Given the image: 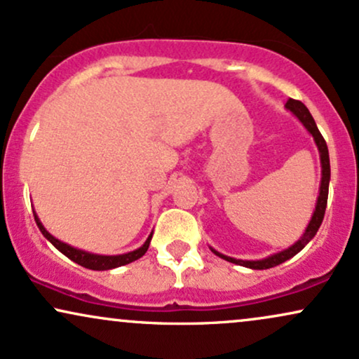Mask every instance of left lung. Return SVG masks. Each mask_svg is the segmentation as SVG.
<instances>
[{
	"label": "left lung",
	"instance_id": "8db88e82",
	"mask_svg": "<svg viewBox=\"0 0 359 359\" xmlns=\"http://www.w3.org/2000/svg\"><path fill=\"white\" fill-rule=\"evenodd\" d=\"M286 109L287 111H291L294 114L296 118L302 121V125L306 128L309 135L313 136V140H315V143L318 146V151H320V161H321V184H320V196H318L316 200V206H315V211H313V216L311 219H309L306 229H304L303 236L299 238L298 241L294 243V245H291L290 248H286V250L280 251V253H274L271 256H268V258H263V259H236V258H231V256H226V255H221L219 251H216L211 248V251L216 256H219V258L229 261V263H234V264H240V266H245V268H251V269H268V268H273V266H278V264L285 263L286 259L293 258L294 255H298L299 251L303 250L304 246L308 245L309 241L315 238V234L318 233V229H320L321 223H323V218H325V210H326V203H328V188H330V178H331V170H330V153H328V146H326V141L325 138L321 136L320 130H318L315 119H313L311 113L308 111V108L304 106L302 101H296V100H287L286 103Z\"/></svg>",
	"mask_w": 359,
	"mask_h": 359
}]
</instances>
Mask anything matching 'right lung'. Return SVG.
Returning a JSON list of instances; mask_svg holds the SVG:
<instances>
[{"instance_id":"right-lung-1","label":"right lung","mask_w":359,"mask_h":359,"mask_svg":"<svg viewBox=\"0 0 359 359\" xmlns=\"http://www.w3.org/2000/svg\"><path fill=\"white\" fill-rule=\"evenodd\" d=\"M34 221H36L39 231L43 233V236L46 238L48 241L51 243L53 246L56 248L57 251H61L66 258H69L74 263L81 264V266H85L88 269H95V271H106V269H113V268H118V266H125V264H130L133 261L140 259L141 256H143L146 251H148L149 248V243H151V238H153V233L149 234L148 240L144 241L143 246H140L138 250L135 251H130V253H125V255H114V256H106V255H95V253H88V251H83V250H78V248H73L69 245H66V243L56 240L55 236H53L51 233L46 231V228L43 226V223L39 221L38 215L34 213Z\"/></svg>"}]
</instances>
